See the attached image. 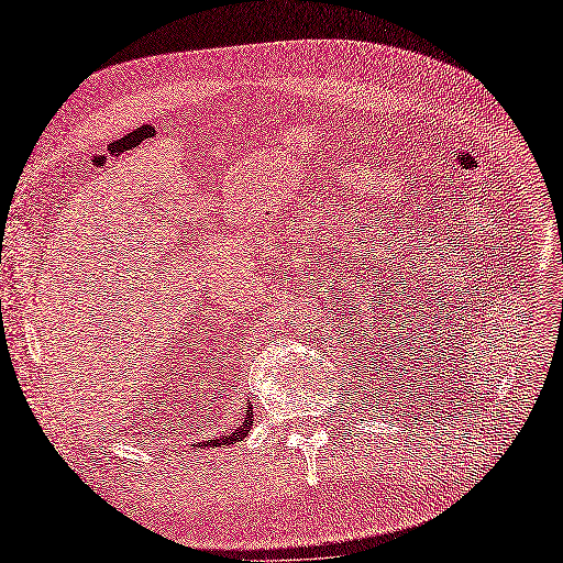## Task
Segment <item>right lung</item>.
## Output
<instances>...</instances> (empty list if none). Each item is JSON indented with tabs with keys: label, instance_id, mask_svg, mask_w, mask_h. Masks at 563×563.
<instances>
[{
	"label": "right lung",
	"instance_id": "add662e5",
	"mask_svg": "<svg viewBox=\"0 0 563 563\" xmlns=\"http://www.w3.org/2000/svg\"><path fill=\"white\" fill-rule=\"evenodd\" d=\"M251 422H253V411H251V404H249V408H246V416H244V422L240 424V428H236L232 434H225V437H218V439H209V441H203V449H213V446H230V444H236V441L240 439H244L246 434H249V430H251Z\"/></svg>",
	"mask_w": 563,
	"mask_h": 563
}]
</instances>
